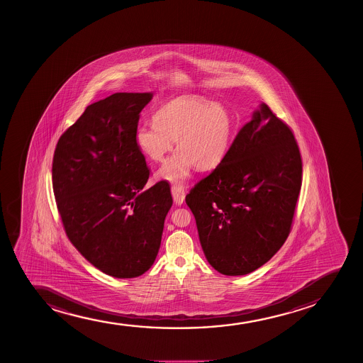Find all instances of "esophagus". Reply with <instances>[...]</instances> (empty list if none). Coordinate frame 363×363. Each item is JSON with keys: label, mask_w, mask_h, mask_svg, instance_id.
<instances>
[{"label": "esophagus", "mask_w": 363, "mask_h": 363, "mask_svg": "<svg viewBox=\"0 0 363 363\" xmlns=\"http://www.w3.org/2000/svg\"><path fill=\"white\" fill-rule=\"evenodd\" d=\"M172 195L174 199V202L177 204H182L185 200V189H184L182 184H174L172 186Z\"/></svg>", "instance_id": "obj_1"}]
</instances>
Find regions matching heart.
I'll return each instance as SVG.
<instances>
[{"instance_id": "b5f03b06", "label": "heart", "mask_w": 363, "mask_h": 363, "mask_svg": "<svg viewBox=\"0 0 363 363\" xmlns=\"http://www.w3.org/2000/svg\"><path fill=\"white\" fill-rule=\"evenodd\" d=\"M154 122L135 130L139 150L154 162H162L173 149L178 152L161 168L160 177L172 183L188 178L192 168L208 169L225 157L235 121L229 110L199 96H179L161 105Z\"/></svg>"}]
</instances>
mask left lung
<instances>
[{
	"instance_id": "8db88e82",
	"label": "left lung",
	"mask_w": 363,
	"mask_h": 363,
	"mask_svg": "<svg viewBox=\"0 0 363 363\" xmlns=\"http://www.w3.org/2000/svg\"><path fill=\"white\" fill-rule=\"evenodd\" d=\"M301 180L291 127L262 104L225 157L185 197L208 263L238 276L269 262L292 230Z\"/></svg>"
}]
</instances>
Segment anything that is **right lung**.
<instances>
[{
	"label": "right lung",
	"mask_w": 363,
	"mask_h": 363,
	"mask_svg": "<svg viewBox=\"0 0 363 363\" xmlns=\"http://www.w3.org/2000/svg\"><path fill=\"white\" fill-rule=\"evenodd\" d=\"M151 93H115L89 105L55 146L52 182L71 243L96 269L117 279L143 275L159 253L173 199L150 177L135 143Z\"/></svg>",
	"instance_id": "right-lung-1"
}]
</instances>
